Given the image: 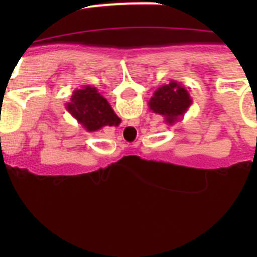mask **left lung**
I'll use <instances>...</instances> for the list:
<instances>
[{"instance_id":"8db88e82","label":"left lung","mask_w":257,"mask_h":257,"mask_svg":"<svg viewBox=\"0 0 257 257\" xmlns=\"http://www.w3.org/2000/svg\"><path fill=\"white\" fill-rule=\"evenodd\" d=\"M193 100L189 92L180 82L170 81L154 91L148 105L152 112L163 117L166 124H175L187 113Z\"/></svg>"}]
</instances>
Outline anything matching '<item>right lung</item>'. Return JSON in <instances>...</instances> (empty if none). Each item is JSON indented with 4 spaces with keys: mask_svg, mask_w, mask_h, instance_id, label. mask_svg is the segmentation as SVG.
<instances>
[{
    "mask_svg": "<svg viewBox=\"0 0 257 257\" xmlns=\"http://www.w3.org/2000/svg\"><path fill=\"white\" fill-rule=\"evenodd\" d=\"M67 110L88 133L101 130L105 126H118L121 119L114 113L105 97L100 95L96 87L83 86L74 90Z\"/></svg>",
    "mask_w": 257,
    "mask_h": 257,
    "instance_id": "1",
    "label": "right lung"
}]
</instances>
